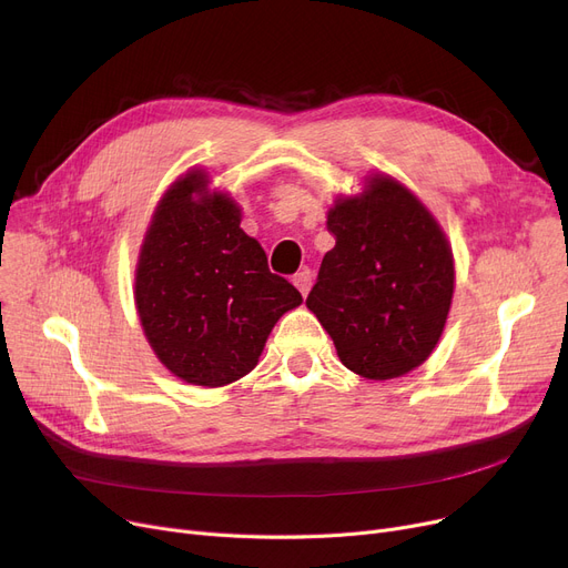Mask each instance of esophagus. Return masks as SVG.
I'll return each instance as SVG.
<instances>
[{"instance_id": "esophagus-1", "label": "esophagus", "mask_w": 568, "mask_h": 568, "mask_svg": "<svg viewBox=\"0 0 568 568\" xmlns=\"http://www.w3.org/2000/svg\"><path fill=\"white\" fill-rule=\"evenodd\" d=\"M294 285H296V290H300L304 296L308 294V290H311V285H313V274L308 272V268H304V272H300L294 276Z\"/></svg>"}]
</instances>
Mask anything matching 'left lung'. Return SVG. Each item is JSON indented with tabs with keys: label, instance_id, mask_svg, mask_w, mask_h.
I'll use <instances>...</instances> for the list:
<instances>
[{
	"label": "left lung",
	"instance_id": "left-lung-1",
	"mask_svg": "<svg viewBox=\"0 0 568 568\" xmlns=\"http://www.w3.org/2000/svg\"><path fill=\"white\" fill-rule=\"evenodd\" d=\"M326 227L336 246L324 255L306 306L338 359L379 382L419 368L454 300V253L442 225L398 179L371 172L362 193L334 200Z\"/></svg>",
	"mask_w": 568,
	"mask_h": 568
}]
</instances>
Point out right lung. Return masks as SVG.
I'll return each instance as SVG.
<instances>
[{
    "instance_id": "right-lung-1",
    "label": "right lung",
    "mask_w": 568,
    "mask_h": 568,
    "mask_svg": "<svg viewBox=\"0 0 568 568\" xmlns=\"http://www.w3.org/2000/svg\"><path fill=\"white\" fill-rule=\"evenodd\" d=\"M239 223L236 200L191 168L159 200L135 264L146 343L172 375L206 389L248 375L274 324L304 302Z\"/></svg>"
}]
</instances>
